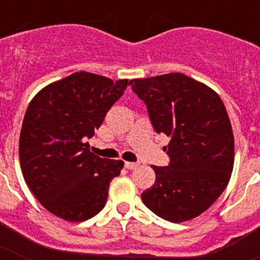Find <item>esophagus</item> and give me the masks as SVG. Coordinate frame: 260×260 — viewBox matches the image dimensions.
Returning <instances> with one entry per match:
<instances>
[{"label": "esophagus", "instance_id": "34e87169", "mask_svg": "<svg viewBox=\"0 0 260 260\" xmlns=\"http://www.w3.org/2000/svg\"><path fill=\"white\" fill-rule=\"evenodd\" d=\"M138 166H139V163L125 162V169H128V170H134V169H136Z\"/></svg>", "mask_w": 260, "mask_h": 260}]
</instances>
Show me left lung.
Returning <instances> with one entry per match:
<instances>
[{"mask_svg": "<svg viewBox=\"0 0 260 260\" xmlns=\"http://www.w3.org/2000/svg\"><path fill=\"white\" fill-rule=\"evenodd\" d=\"M146 102L155 131L170 138L167 167L151 166L156 178L142 193L144 205L171 222L204 213L230 182L235 139L218 94L181 73L131 79Z\"/></svg>", "mask_w": 260, "mask_h": 260, "instance_id": "left-lung-1", "label": "left lung"}]
</instances>
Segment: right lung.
I'll return each instance as SVG.
<instances>
[{"mask_svg": "<svg viewBox=\"0 0 260 260\" xmlns=\"http://www.w3.org/2000/svg\"><path fill=\"white\" fill-rule=\"evenodd\" d=\"M128 85V79L113 82L79 71L47 85L29 102L20 132V166L30 191L55 216L85 221L105 206L124 162L94 155L85 140Z\"/></svg>", "mask_w": 260, "mask_h": 260, "instance_id": "add662e5", "label": "right lung"}]
</instances>
